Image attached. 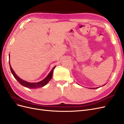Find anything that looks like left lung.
I'll list each match as a JSON object with an SVG mask.
<instances>
[{"label": "left lung", "instance_id": "obj_1", "mask_svg": "<svg viewBox=\"0 0 124 124\" xmlns=\"http://www.w3.org/2000/svg\"><path fill=\"white\" fill-rule=\"evenodd\" d=\"M105 85V84H104L103 85ZM95 88H93V89H95Z\"/></svg>", "mask_w": 124, "mask_h": 124}]
</instances>
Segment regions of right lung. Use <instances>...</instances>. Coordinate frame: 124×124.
<instances>
[{
  "label": "right lung",
  "mask_w": 124,
  "mask_h": 124,
  "mask_svg": "<svg viewBox=\"0 0 124 124\" xmlns=\"http://www.w3.org/2000/svg\"><path fill=\"white\" fill-rule=\"evenodd\" d=\"M9 58H10V55H9ZM9 64H10V68L11 71V72H12V74L13 75L14 77L16 78V80L18 82V83H20L22 85L25 86L26 87L28 88H31V89L40 88V87H43V86H44V85H46L52 78V75H53V70L55 67V66L53 67V68L52 69L51 72L49 73V74H48V76L42 81H41L39 82H37V83H29V82H26L25 81L22 80L21 78H20L17 76V75L16 74V73L14 72V70L12 69V67H11L10 63V61H9Z\"/></svg>",
  "instance_id": "add662e5"
}]
</instances>
